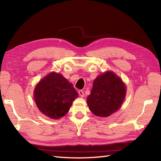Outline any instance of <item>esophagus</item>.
<instances>
[{"mask_svg":"<svg viewBox=\"0 0 161 161\" xmlns=\"http://www.w3.org/2000/svg\"><path fill=\"white\" fill-rule=\"evenodd\" d=\"M79 94L80 95V96L81 97H84V92H83V91L79 90Z\"/></svg>","mask_w":161,"mask_h":161,"instance_id":"esophagus-1","label":"esophagus"}]
</instances>
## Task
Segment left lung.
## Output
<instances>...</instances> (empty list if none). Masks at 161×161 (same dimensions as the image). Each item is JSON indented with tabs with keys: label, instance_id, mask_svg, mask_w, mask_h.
<instances>
[{
	"label": "left lung",
	"instance_id": "left-lung-1",
	"mask_svg": "<svg viewBox=\"0 0 161 161\" xmlns=\"http://www.w3.org/2000/svg\"><path fill=\"white\" fill-rule=\"evenodd\" d=\"M125 84L112 72L98 76L87 97L89 110L95 115L107 117L119 109L125 97Z\"/></svg>",
	"mask_w": 161,
	"mask_h": 161
}]
</instances>
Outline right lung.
Returning a JSON list of instances; mask_svg holds the SVG:
<instances>
[{
  "label": "right lung",
  "mask_w": 161,
  "mask_h": 161,
  "mask_svg": "<svg viewBox=\"0 0 161 161\" xmlns=\"http://www.w3.org/2000/svg\"><path fill=\"white\" fill-rule=\"evenodd\" d=\"M77 97L73 85L55 72L39 82L34 90V99L39 110L53 119L66 115Z\"/></svg>",
  "instance_id": "obj_1"
}]
</instances>
